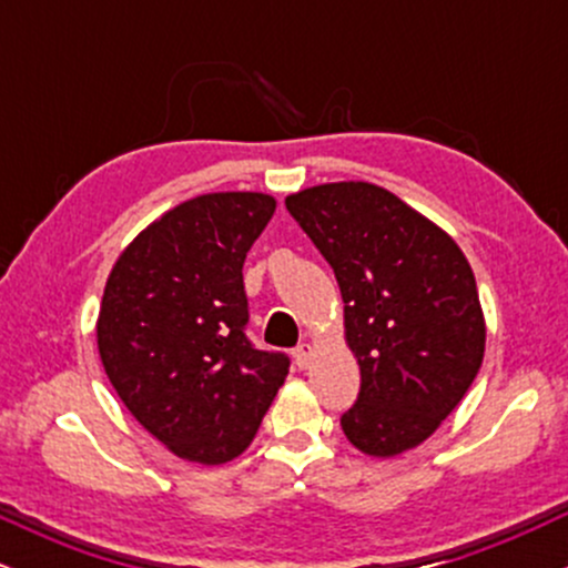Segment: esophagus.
I'll return each instance as SVG.
<instances>
[{"mask_svg": "<svg viewBox=\"0 0 568 568\" xmlns=\"http://www.w3.org/2000/svg\"><path fill=\"white\" fill-rule=\"evenodd\" d=\"M312 355H315V347H312V344H306V342H304V344H298L296 352H293V357H296L298 368H306V366H310Z\"/></svg>", "mask_w": 568, "mask_h": 568, "instance_id": "esophagus-1", "label": "esophagus"}]
</instances>
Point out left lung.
<instances>
[{"label":"left lung","instance_id":"1","mask_svg":"<svg viewBox=\"0 0 568 568\" xmlns=\"http://www.w3.org/2000/svg\"><path fill=\"white\" fill-rule=\"evenodd\" d=\"M285 207L334 266L361 395L342 416L357 452H410L459 406L486 352L473 266L435 221L368 181L317 184Z\"/></svg>","mask_w":568,"mask_h":568}]
</instances>
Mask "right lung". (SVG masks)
<instances>
[{"mask_svg": "<svg viewBox=\"0 0 568 568\" xmlns=\"http://www.w3.org/2000/svg\"><path fill=\"white\" fill-rule=\"evenodd\" d=\"M264 192L179 202L116 256L95 338L114 393L168 452L226 465L251 446L288 357L245 338L243 264L275 216Z\"/></svg>", "mask_w": 568, "mask_h": 568, "instance_id": "right-lung-1", "label": "right lung"}]
</instances>
